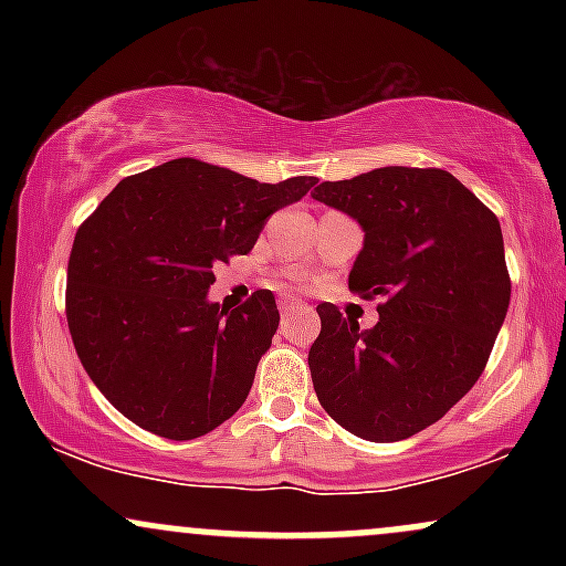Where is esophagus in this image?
Returning <instances> with one entry per match:
<instances>
[{
  "mask_svg": "<svg viewBox=\"0 0 566 566\" xmlns=\"http://www.w3.org/2000/svg\"><path fill=\"white\" fill-rule=\"evenodd\" d=\"M297 308H308V305L292 301V297H282V301H279V311H282V316H290L292 311H297Z\"/></svg>",
  "mask_w": 566,
  "mask_h": 566,
  "instance_id": "1",
  "label": "esophagus"
}]
</instances>
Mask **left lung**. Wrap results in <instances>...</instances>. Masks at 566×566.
<instances>
[{"label": "left lung", "mask_w": 566, "mask_h": 566, "mask_svg": "<svg viewBox=\"0 0 566 566\" xmlns=\"http://www.w3.org/2000/svg\"><path fill=\"white\" fill-rule=\"evenodd\" d=\"M311 197L361 226L348 290L380 297V319L365 333L333 303L316 305L314 391L354 437H415L471 391L505 322L497 218L454 175L420 167L324 180Z\"/></svg>", "instance_id": "obj_1"}]
</instances>
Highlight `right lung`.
Segmentation results:
<instances>
[{"instance_id":"right-lung-1","label":"right lung","mask_w":566,"mask_h":566,"mask_svg":"<svg viewBox=\"0 0 566 566\" xmlns=\"http://www.w3.org/2000/svg\"><path fill=\"white\" fill-rule=\"evenodd\" d=\"M316 178L258 184L199 159L129 175L80 226L69 258L71 340L97 391L157 437L210 433L244 405L279 308L207 297L212 265L247 255L279 207Z\"/></svg>"}]
</instances>
